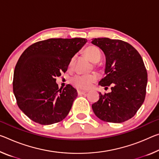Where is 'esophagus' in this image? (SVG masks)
I'll return each instance as SVG.
<instances>
[{"label": "esophagus", "mask_w": 159, "mask_h": 159, "mask_svg": "<svg viewBox=\"0 0 159 159\" xmlns=\"http://www.w3.org/2000/svg\"><path fill=\"white\" fill-rule=\"evenodd\" d=\"M77 92L79 95H84L85 93H86V91H84V90H78Z\"/></svg>", "instance_id": "1"}]
</instances>
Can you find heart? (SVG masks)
Here are the masks:
<instances>
[{
  "mask_svg": "<svg viewBox=\"0 0 159 159\" xmlns=\"http://www.w3.org/2000/svg\"><path fill=\"white\" fill-rule=\"evenodd\" d=\"M84 54L88 59L93 63L99 61L101 57V53L100 49L95 46H89L85 48ZM74 58H72L69 62V66H72L74 64ZM98 77L95 74H85V75H75L72 78L71 82L75 87L80 89H88L90 85L97 80Z\"/></svg>",
  "mask_w": 159,
  "mask_h": 159,
  "instance_id": "b5f03b06",
  "label": "heart"
}]
</instances>
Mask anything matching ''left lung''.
I'll return each instance as SVG.
<instances>
[{
	"mask_svg": "<svg viewBox=\"0 0 159 159\" xmlns=\"http://www.w3.org/2000/svg\"><path fill=\"white\" fill-rule=\"evenodd\" d=\"M91 43L105 55V76L99 85L111 92L93 103L95 115L105 122L121 123L134 117L146 96L147 71L141 55L132 45L120 39L95 38Z\"/></svg>",
	"mask_w": 159,
	"mask_h": 159,
	"instance_id": "8db88e82",
	"label": "left lung"
}]
</instances>
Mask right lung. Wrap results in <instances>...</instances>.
<instances>
[{
	"label": "right lung",
	"mask_w": 159,
	"mask_h": 159,
	"mask_svg": "<svg viewBox=\"0 0 159 159\" xmlns=\"http://www.w3.org/2000/svg\"><path fill=\"white\" fill-rule=\"evenodd\" d=\"M86 42L84 38H52L30 45L22 53L15 68L12 88L17 105L30 120L49 125L69 114L77 91L69 84L59 89L56 78L66 71Z\"/></svg>",
	"instance_id": "right-lung-1"
}]
</instances>
